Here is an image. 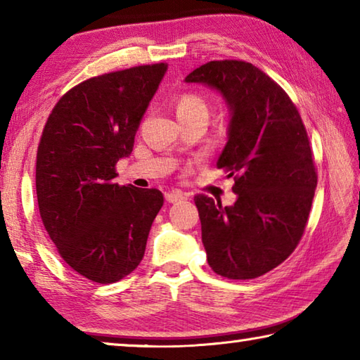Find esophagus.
Segmentation results:
<instances>
[{"label": "esophagus", "instance_id": "1", "mask_svg": "<svg viewBox=\"0 0 360 360\" xmlns=\"http://www.w3.org/2000/svg\"><path fill=\"white\" fill-rule=\"evenodd\" d=\"M165 198L168 203H178V202H182V200H187V195L178 191H173V192H168L165 195Z\"/></svg>", "mask_w": 360, "mask_h": 360}]
</instances>
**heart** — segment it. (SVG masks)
I'll return each mask as SVG.
<instances>
[{"instance_id": "1", "label": "heart", "mask_w": 360, "mask_h": 360, "mask_svg": "<svg viewBox=\"0 0 360 360\" xmlns=\"http://www.w3.org/2000/svg\"><path fill=\"white\" fill-rule=\"evenodd\" d=\"M176 112L178 117H188V119H202L208 122L210 117V105L205 96L187 92L179 96L178 103H176Z\"/></svg>"}]
</instances>
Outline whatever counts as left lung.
I'll use <instances>...</instances> for the list:
<instances>
[{
    "instance_id": "1",
    "label": "left lung",
    "mask_w": 360,
    "mask_h": 360,
    "mask_svg": "<svg viewBox=\"0 0 360 360\" xmlns=\"http://www.w3.org/2000/svg\"><path fill=\"white\" fill-rule=\"evenodd\" d=\"M186 82L216 90L230 114L217 168L235 174L236 202L195 197L208 264L229 279L265 275L297 248L318 186L300 114L273 79L240 60L205 63Z\"/></svg>"
}]
</instances>
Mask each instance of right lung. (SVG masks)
<instances>
[{"mask_svg": "<svg viewBox=\"0 0 360 360\" xmlns=\"http://www.w3.org/2000/svg\"><path fill=\"white\" fill-rule=\"evenodd\" d=\"M167 70L155 63L87 79L58 100L42 130V224L66 264L94 283H117L135 270L163 205L157 188L119 186L114 178Z\"/></svg>", "mask_w": 360, "mask_h": 360, "instance_id": "obj_1", "label": "right lung"}]
</instances>
